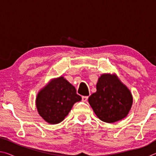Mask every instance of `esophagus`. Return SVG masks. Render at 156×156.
Returning a JSON list of instances; mask_svg holds the SVG:
<instances>
[{"mask_svg":"<svg viewBox=\"0 0 156 156\" xmlns=\"http://www.w3.org/2000/svg\"><path fill=\"white\" fill-rule=\"evenodd\" d=\"M88 99V96H83L82 97V100L83 102H87V100Z\"/></svg>","mask_w":156,"mask_h":156,"instance_id":"34e87169","label":"esophagus"}]
</instances>
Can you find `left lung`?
<instances>
[{
	"label": "left lung",
	"mask_w": 156,
	"mask_h": 156,
	"mask_svg": "<svg viewBox=\"0 0 156 156\" xmlns=\"http://www.w3.org/2000/svg\"><path fill=\"white\" fill-rule=\"evenodd\" d=\"M100 120L113 123L125 118L133 104L131 91L115 73H103L96 84V92L88 99Z\"/></svg>",
	"instance_id": "obj_1"
}]
</instances>
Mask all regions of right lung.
I'll return each mask as SVG.
<instances>
[{
	"label": "right lung",
	"mask_w": 156,
	"mask_h": 156,
	"mask_svg": "<svg viewBox=\"0 0 156 156\" xmlns=\"http://www.w3.org/2000/svg\"><path fill=\"white\" fill-rule=\"evenodd\" d=\"M81 96L63 76L52 79L37 94L36 105L38 114L47 123L61 122Z\"/></svg>",
	"instance_id": "right-lung-1"
}]
</instances>
